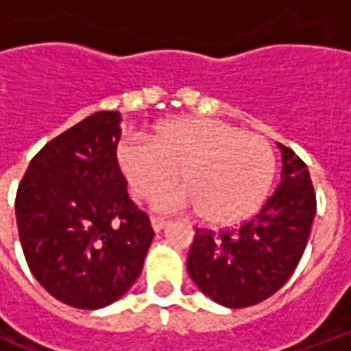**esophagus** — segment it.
<instances>
[{
  "mask_svg": "<svg viewBox=\"0 0 351 351\" xmlns=\"http://www.w3.org/2000/svg\"><path fill=\"white\" fill-rule=\"evenodd\" d=\"M167 223L169 221L165 220V218H160V216H152V218H150V226H152V229L156 231V233H158V231H161V229L165 228Z\"/></svg>",
  "mask_w": 351,
  "mask_h": 351,
  "instance_id": "esophagus-1",
  "label": "esophagus"
}]
</instances>
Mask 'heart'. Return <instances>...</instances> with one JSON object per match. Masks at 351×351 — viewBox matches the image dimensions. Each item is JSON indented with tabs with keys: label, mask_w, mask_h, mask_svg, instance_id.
I'll use <instances>...</instances> for the list:
<instances>
[{
	"label": "heart",
	"mask_w": 351,
	"mask_h": 351,
	"mask_svg": "<svg viewBox=\"0 0 351 351\" xmlns=\"http://www.w3.org/2000/svg\"><path fill=\"white\" fill-rule=\"evenodd\" d=\"M116 161L135 199L175 182L182 188L156 197L160 210H199L213 226H233L256 213L269 193L276 158L271 143L213 118H176L150 138H123Z\"/></svg>",
	"instance_id": "b5f03b06"
}]
</instances>
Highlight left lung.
<instances>
[{
    "label": "left lung",
    "mask_w": 351,
    "mask_h": 351,
    "mask_svg": "<svg viewBox=\"0 0 351 351\" xmlns=\"http://www.w3.org/2000/svg\"><path fill=\"white\" fill-rule=\"evenodd\" d=\"M282 180L252 220L221 233L197 231L188 274L214 302L244 308L269 299L302 258L316 216V193L304 161L284 145Z\"/></svg>",
    "instance_id": "1"
}]
</instances>
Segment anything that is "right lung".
<instances>
[{"instance_id": "add662e5", "label": "right lung", "mask_w": 351, "mask_h": 351, "mask_svg": "<svg viewBox=\"0 0 351 351\" xmlns=\"http://www.w3.org/2000/svg\"><path fill=\"white\" fill-rule=\"evenodd\" d=\"M120 133V112L88 116L43 146L16 193L29 271L75 308H103L128 293L154 239L116 161Z\"/></svg>"}]
</instances>
